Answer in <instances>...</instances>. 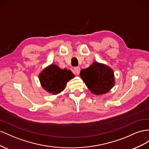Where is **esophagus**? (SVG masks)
<instances>
[{"label":"esophagus","mask_w":149,"mask_h":149,"mask_svg":"<svg viewBox=\"0 0 149 149\" xmlns=\"http://www.w3.org/2000/svg\"><path fill=\"white\" fill-rule=\"evenodd\" d=\"M74 73L76 75H79L80 73V69L79 67H74Z\"/></svg>","instance_id":"obj_1"}]
</instances>
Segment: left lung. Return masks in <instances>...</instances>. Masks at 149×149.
Returning <instances> with one entry per match:
<instances>
[{
    "mask_svg": "<svg viewBox=\"0 0 149 149\" xmlns=\"http://www.w3.org/2000/svg\"><path fill=\"white\" fill-rule=\"evenodd\" d=\"M80 75L92 93L104 94L114 85L113 72L110 67L98 62L80 71Z\"/></svg>",
    "mask_w": 149,
    "mask_h": 149,
    "instance_id": "1",
    "label": "left lung"
}]
</instances>
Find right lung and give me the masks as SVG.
I'll use <instances>...</instances> for the list:
<instances>
[{
	"label": "right lung",
	"mask_w": 149,
	"mask_h": 149,
	"mask_svg": "<svg viewBox=\"0 0 149 149\" xmlns=\"http://www.w3.org/2000/svg\"><path fill=\"white\" fill-rule=\"evenodd\" d=\"M74 77L70 70H62L56 65H51L41 72L39 79L42 86L47 91L57 94L63 91L67 82Z\"/></svg>",
	"instance_id": "1"
}]
</instances>
